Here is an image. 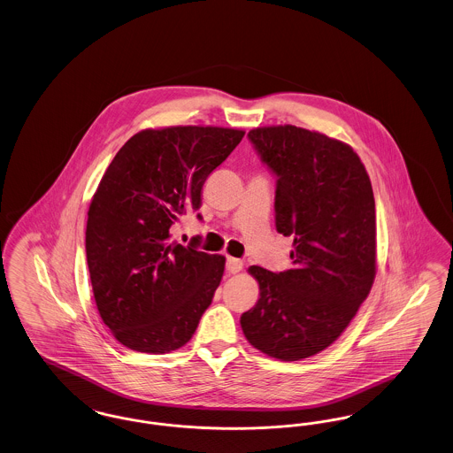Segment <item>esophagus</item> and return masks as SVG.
I'll return each instance as SVG.
<instances>
[{"instance_id": "1", "label": "esophagus", "mask_w": 453, "mask_h": 453, "mask_svg": "<svg viewBox=\"0 0 453 453\" xmlns=\"http://www.w3.org/2000/svg\"><path fill=\"white\" fill-rule=\"evenodd\" d=\"M226 268H227L229 273H239V272L242 270V261H241V259L233 258V257H227Z\"/></svg>"}]
</instances>
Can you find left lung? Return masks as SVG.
Listing matches in <instances>:
<instances>
[{
    "label": "left lung",
    "mask_w": 453,
    "mask_h": 453,
    "mask_svg": "<svg viewBox=\"0 0 453 453\" xmlns=\"http://www.w3.org/2000/svg\"><path fill=\"white\" fill-rule=\"evenodd\" d=\"M277 176L275 224L294 236L292 268L250 266L259 299L241 316L246 340L268 357L296 362L334 343L375 279V200L358 154L314 130H250Z\"/></svg>",
    "instance_id": "left-lung-1"
}]
</instances>
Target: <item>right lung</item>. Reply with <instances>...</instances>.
I'll list each match as a JSON object with an SVG mask.
<instances>
[{"label": "right lung", "instance_id": "1", "mask_svg": "<svg viewBox=\"0 0 453 453\" xmlns=\"http://www.w3.org/2000/svg\"><path fill=\"white\" fill-rule=\"evenodd\" d=\"M242 135L211 126L141 130L104 174L88 211V270L102 321L130 349L181 348L211 305L226 258L174 242L172 226L200 209L207 176Z\"/></svg>", "mask_w": 453, "mask_h": 453}]
</instances>
